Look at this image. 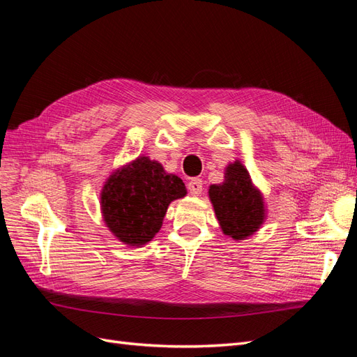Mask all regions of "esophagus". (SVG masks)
<instances>
[{
    "instance_id": "esophagus-1",
    "label": "esophagus",
    "mask_w": 357,
    "mask_h": 357,
    "mask_svg": "<svg viewBox=\"0 0 357 357\" xmlns=\"http://www.w3.org/2000/svg\"><path fill=\"white\" fill-rule=\"evenodd\" d=\"M189 193L192 197H199L202 192V180L201 178H192L188 185Z\"/></svg>"
}]
</instances>
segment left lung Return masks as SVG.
Wrapping results in <instances>:
<instances>
[{"mask_svg": "<svg viewBox=\"0 0 357 357\" xmlns=\"http://www.w3.org/2000/svg\"><path fill=\"white\" fill-rule=\"evenodd\" d=\"M223 177L222 183L208 189L215 218L225 235L235 241L247 240L268 218L264 195L240 159L226 165Z\"/></svg>", "mask_w": 357, "mask_h": 357, "instance_id": "8db88e82", "label": "left lung"}]
</instances>
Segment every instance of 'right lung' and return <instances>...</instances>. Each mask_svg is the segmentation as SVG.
<instances>
[{"mask_svg":"<svg viewBox=\"0 0 357 357\" xmlns=\"http://www.w3.org/2000/svg\"><path fill=\"white\" fill-rule=\"evenodd\" d=\"M186 193L183 180L168 174L160 162L138 156L105 178L100 193L102 220L119 241L142 247L159 232L168 205Z\"/></svg>","mask_w":357,"mask_h":357,"instance_id":"1","label":"right lung"}]
</instances>
